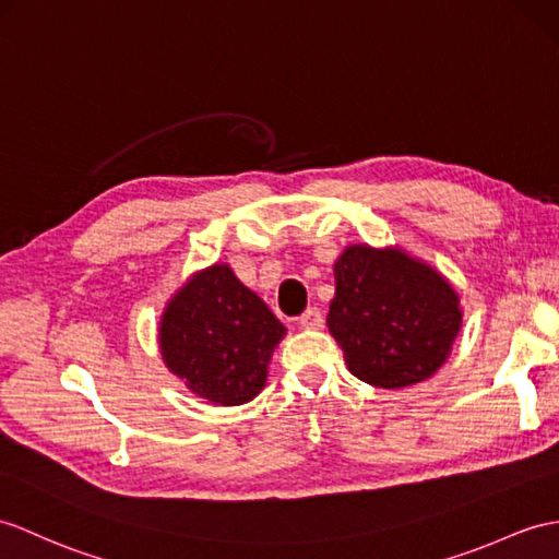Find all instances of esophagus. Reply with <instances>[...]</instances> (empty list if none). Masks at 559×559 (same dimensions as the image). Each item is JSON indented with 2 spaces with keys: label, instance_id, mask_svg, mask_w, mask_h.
<instances>
[{
  "label": "esophagus",
  "instance_id": "esophagus-1",
  "mask_svg": "<svg viewBox=\"0 0 559 559\" xmlns=\"http://www.w3.org/2000/svg\"><path fill=\"white\" fill-rule=\"evenodd\" d=\"M301 330H320L322 326V312L318 308H308L301 318H298Z\"/></svg>",
  "mask_w": 559,
  "mask_h": 559
}]
</instances>
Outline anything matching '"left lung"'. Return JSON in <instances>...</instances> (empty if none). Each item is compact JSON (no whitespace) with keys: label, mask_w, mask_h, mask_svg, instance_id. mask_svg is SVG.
I'll return each mask as SVG.
<instances>
[{"label":"left lung","mask_w":559,"mask_h":559,"mask_svg":"<svg viewBox=\"0 0 559 559\" xmlns=\"http://www.w3.org/2000/svg\"><path fill=\"white\" fill-rule=\"evenodd\" d=\"M334 282L326 326L360 382L413 386L451 356L462 326L460 294L421 258L350 243L336 258Z\"/></svg>","instance_id":"8db88e82"}]
</instances>
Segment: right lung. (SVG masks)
<instances>
[{"label":"right lung","mask_w":559,"mask_h":559,"mask_svg":"<svg viewBox=\"0 0 559 559\" xmlns=\"http://www.w3.org/2000/svg\"><path fill=\"white\" fill-rule=\"evenodd\" d=\"M287 334L265 301L227 263L192 272L158 320L163 365L194 396L213 405L253 401L267 382V365Z\"/></svg>","instance_id":"1"}]
</instances>
